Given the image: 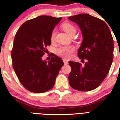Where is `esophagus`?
<instances>
[{"mask_svg":"<svg viewBox=\"0 0 120 120\" xmlns=\"http://www.w3.org/2000/svg\"><path fill=\"white\" fill-rule=\"evenodd\" d=\"M63 61L64 63L65 64H68V61H67V60H66V59H63Z\"/></svg>","mask_w":120,"mask_h":120,"instance_id":"1","label":"esophagus"}]
</instances>
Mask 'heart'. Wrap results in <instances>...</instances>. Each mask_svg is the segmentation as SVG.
Segmentation results:
<instances>
[{"instance_id": "1", "label": "heart", "mask_w": 120, "mask_h": 120, "mask_svg": "<svg viewBox=\"0 0 120 120\" xmlns=\"http://www.w3.org/2000/svg\"><path fill=\"white\" fill-rule=\"evenodd\" d=\"M61 27L68 36H71L73 34H75L76 33V29L75 27L69 23H64L63 24H62ZM54 39H55V33L54 32H53L50 37L51 41L53 42L54 41ZM74 51V47L73 46H64L57 49L56 53L59 56L65 59H68L70 57L71 54Z\"/></svg>"}]
</instances>
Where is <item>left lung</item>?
Here are the masks:
<instances>
[{
    "instance_id": "left-lung-1",
    "label": "left lung",
    "mask_w": 120,
    "mask_h": 120,
    "mask_svg": "<svg viewBox=\"0 0 120 120\" xmlns=\"http://www.w3.org/2000/svg\"><path fill=\"white\" fill-rule=\"evenodd\" d=\"M68 19L81 30L82 41L78 56L81 62L87 60L84 66L68 61L71 67L70 85L79 91H91L100 86L109 73L113 60V39L106 23L97 17L82 13Z\"/></svg>"
}]
</instances>
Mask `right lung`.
<instances>
[{
	"label": "right lung",
	"mask_w": 120,
	"mask_h": 120,
	"mask_svg": "<svg viewBox=\"0 0 120 120\" xmlns=\"http://www.w3.org/2000/svg\"><path fill=\"white\" fill-rule=\"evenodd\" d=\"M61 19L38 16L24 22L15 36L11 52L13 67L22 85L31 92L41 93L53 88L64 64L55 54L49 61L42 59L46 47L51 45L53 29Z\"/></svg>",
	"instance_id": "1"
}]
</instances>
